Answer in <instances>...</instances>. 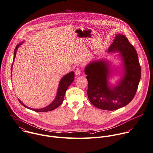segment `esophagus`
Instances as JSON below:
<instances>
[{
    "label": "esophagus",
    "mask_w": 153,
    "mask_h": 153,
    "mask_svg": "<svg viewBox=\"0 0 153 153\" xmlns=\"http://www.w3.org/2000/svg\"><path fill=\"white\" fill-rule=\"evenodd\" d=\"M81 74V70L80 69H76V71H75V75L76 76H79Z\"/></svg>",
    "instance_id": "esophagus-1"
}]
</instances>
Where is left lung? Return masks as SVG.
I'll list each match as a JSON object with an SVG mask.
<instances>
[{
    "label": "left lung",
    "mask_w": 153,
    "mask_h": 153,
    "mask_svg": "<svg viewBox=\"0 0 153 153\" xmlns=\"http://www.w3.org/2000/svg\"><path fill=\"white\" fill-rule=\"evenodd\" d=\"M108 53H119L117 57L121 60V66L114 68L109 60L101 59L90 62L84 72L91 104L101 109L114 111L127 105L133 99L140 79V66L135 48L123 35H116ZM115 73L120 74V78L113 85L108 82V78Z\"/></svg>",
    "instance_id": "1"
}]
</instances>
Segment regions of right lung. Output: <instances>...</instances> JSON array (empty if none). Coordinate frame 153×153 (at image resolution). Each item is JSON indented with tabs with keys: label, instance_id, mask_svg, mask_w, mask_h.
Here are the masks:
<instances>
[{
	"label": "right lung",
	"instance_id": "obj_1",
	"mask_svg": "<svg viewBox=\"0 0 153 153\" xmlns=\"http://www.w3.org/2000/svg\"><path fill=\"white\" fill-rule=\"evenodd\" d=\"M23 42H24V41L23 42H22L20 44H18L16 46V49L14 50V60H13V62H14V59H15L16 56V53L17 52V49L20 47V46L21 45H22L23 44ZM13 66V63L12 64L11 74H12ZM74 76H75L74 72L72 71V72H71L67 74L66 75L63 76V77L62 78V79H60V81L59 82V84L57 94H56V97H55L54 100L50 105H48V106H45L44 108H39V109L31 108L30 107H28V106H26L23 102H22V101L20 99H19V101L20 102V103L23 106H24L26 108L32 110V111H36V112H48V111H50L54 110L56 108H57V107H59L62 103L63 99H64V97H65V95L66 91L68 89V88L69 87V86L74 81Z\"/></svg>",
	"mask_w": 153,
	"mask_h": 153
}]
</instances>
